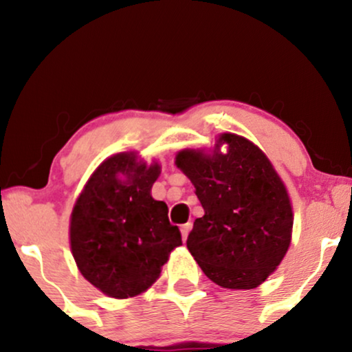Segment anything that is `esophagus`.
Wrapping results in <instances>:
<instances>
[{
	"label": "esophagus",
	"mask_w": 352,
	"mask_h": 352,
	"mask_svg": "<svg viewBox=\"0 0 352 352\" xmlns=\"http://www.w3.org/2000/svg\"><path fill=\"white\" fill-rule=\"evenodd\" d=\"M190 229H192V224L190 223L181 226V234H182V240H184V242L187 240V237H189Z\"/></svg>",
	"instance_id": "esophagus-1"
}]
</instances>
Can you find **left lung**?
Listing matches in <instances>:
<instances>
[{
	"mask_svg": "<svg viewBox=\"0 0 352 352\" xmlns=\"http://www.w3.org/2000/svg\"><path fill=\"white\" fill-rule=\"evenodd\" d=\"M176 166L205 211L187 237L205 276L232 290L261 285L285 256L293 229L290 197L269 158L248 139L224 133L213 155L184 148Z\"/></svg>",
	"mask_w": 352,
	"mask_h": 352,
	"instance_id": "1",
	"label": "left lung"
}]
</instances>
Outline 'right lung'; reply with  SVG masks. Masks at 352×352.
I'll list each match as a JSON object with an SVG mask.
<instances>
[{
  "instance_id": "obj_1",
  "label": "right lung",
  "mask_w": 352,
  "mask_h": 352,
  "mask_svg": "<svg viewBox=\"0 0 352 352\" xmlns=\"http://www.w3.org/2000/svg\"><path fill=\"white\" fill-rule=\"evenodd\" d=\"M160 165L138 162L134 152L109 157L75 201L70 247L76 266L107 296H136L160 277L162 266L182 245L165 201L153 200Z\"/></svg>"
}]
</instances>
